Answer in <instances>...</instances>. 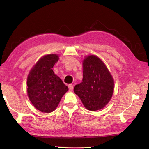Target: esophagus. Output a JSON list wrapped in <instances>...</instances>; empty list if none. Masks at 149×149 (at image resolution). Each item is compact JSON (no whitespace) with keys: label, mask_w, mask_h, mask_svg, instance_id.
<instances>
[{"label":"esophagus","mask_w":149,"mask_h":149,"mask_svg":"<svg viewBox=\"0 0 149 149\" xmlns=\"http://www.w3.org/2000/svg\"><path fill=\"white\" fill-rule=\"evenodd\" d=\"M68 87H69V90L70 91H72V89H73V86H72V84H69Z\"/></svg>","instance_id":"esophagus-1"}]
</instances>
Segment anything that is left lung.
I'll return each instance as SVG.
<instances>
[{"instance_id":"obj_1","label":"left lung","mask_w":149,"mask_h":149,"mask_svg":"<svg viewBox=\"0 0 149 149\" xmlns=\"http://www.w3.org/2000/svg\"><path fill=\"white\" fill-rule=\"evenodd\" d=\"M113 90V78L104 62L95 55L87 56L83 61L82 82L74 87L85 107L91 111L102 109L110 101Z\"/></svg>"}]
</instances>
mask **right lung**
<instances>
[{"label": "right lung", "mask_w": 149, "mask_h": 149, "mask_svg": "<svg viewBox=\"0 0 149 149\" xmlns=\"http://www.w3.org/2000/svg\"><path fill=\"white\" fill-rule=\"evenodd\" d=\"M55 54H47L38 60L30 71L27 80L28 95L32 104L43 113H51L68 91L52 68L58 60Z\"/></svg>", "instance_id": "right-lung-1"}]
</instances>
